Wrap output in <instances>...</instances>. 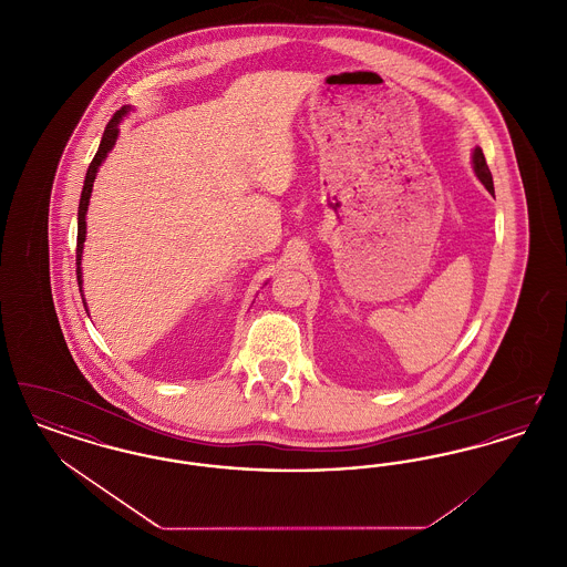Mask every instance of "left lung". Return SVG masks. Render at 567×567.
Here are the masks:
<instances>
[{"mask_svg":"<svg viewBox=\"0 0 567 567\" xmlns=\"http://www.w3.org/2000/svg\"><path fill=\"white\" fill-rule=\"evenodd\" d=\"M474 169H476L481 183L485 185L488 193H493V178H491V172H488V165H486L485 155H483L481 148L474 151Z\"/></svg>","mask_w":567,"mask_h":567,"instance_id":"left-lung-1","label":"left lung"}]
</instances>
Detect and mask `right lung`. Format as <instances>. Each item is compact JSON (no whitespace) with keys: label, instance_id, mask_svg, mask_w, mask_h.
<instances>
[{"label":"right lung","instance_id":"obj_1","mask_svg":"<svg viewBox=\"0 0 567 567\" xmlns=\"http://www.w3.org/2000/svg\"><path fill=\"white\" fill-rule=\"evenodd\" d=\"M127 112V109L116 110L112 114V118L104 130L102 135V144L93 157V162L86 169V178H84V187L81 193V204H79V238H76V278H79V287L82 289L81 280V257H82V243H84V215H86V206H89V197H91V189H93V181H95V174H97V167L102 165V162L106 159L110 148L114 146L116 142V135H118V121L123 118V114Z\"/></svg>","mask_w":567,"mask_h":567}]
</instances>
